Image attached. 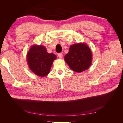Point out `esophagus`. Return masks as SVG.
Wrapping results in <instances>:
<instances>
[{
  "instance_id": "1",
  "label": "esophagus",
  "mask_w": 123,
  "mask_h": 123,
  "mask_svg": "<svg viewBox=\"0 0 123 123\" xmlns=\"http://www.w3.org/2000/svg\"><path fill=\"white\" fill-rule=\"evenodd\" d=\"M58 56L59 58H62V56H63V55H62V53H59L58 54Z\"/></svg>"
}]
</instances>
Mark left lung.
Here are the masks:
<instances>
[{
  "label": "left lung",
  "instance_id": "left-lung-1",
  "mask_svg": "<svg viewBox=\"0 0 123 123\" xmlns=\"http://www.w3.org/2000/svg\"><path fill=\"white\" fill-rule=\"evenodd\" d=\"M65 60L74 71L81 72L88 69L91 64V51L86 44H73L65 55Z\"/></svg>",
  "mask_w": 123,
  "mask_h": 123
}]
</instances>
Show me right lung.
I'll list each match as a JSON object with an SVG mask.
<instances>
[{
  "label": "right lung",
  "mask_w": 123,
  "mask_h": 123,
  "mask_svg": "<svg viewBox=\"0 0 123 123\" xmlns=\"http://www.w3.org/2000/svg\"><path fill=\"white\" fill-rule=\"evenodd\" d=\"M29 68L37 75L45 76L49 73L53 61L56 58L53 53H48L43 46H33L27 54Z\"/></svg>",
  "instance_id": "1"
}]
</instances>
